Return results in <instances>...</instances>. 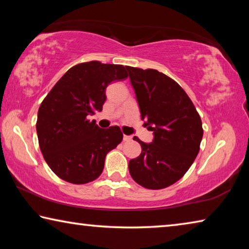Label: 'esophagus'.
Here are the masks:
<instances>
[{
	"label": "esophagus",
	"instance_id": "1",
	"mask_svg": "<svg viewBox=\"0 0 249 249\" xmlns=\"http://www.w3.org/2000/svg\"><path fill=\"white\" fill-rule=\"evenodd\" d=\"M123 141H124V142L132 141V136H128V135H124V136H123Z\"/></svg>",
	"mask_w": 249,
	"mask_h": 249
}]
</instances>
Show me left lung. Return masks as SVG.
Returning a JSON list of instances; mask_svg holds the SVG:
<instances>
[{"instance_id":"left-lung-1","label":"left lung","mask_w":249,"mask_h":249,"mask_svg":"<svg viewBox=\"0 0 249 249\" xmlns=\"http://www.w3.org/2000/svg\"><path fill=\"white\" fill-rule=\"evenodd\" d=\"M126 69L144 126L154 132L149 144L134 137L142 153L129 160V174L144 188H167L182 178L199 154L203 136L201 117L175 80L155 69Z\"/></svg>"}]
</instances>
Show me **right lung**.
Here are the masks:
<instances>
[{"label": "right lung", "mask_w": 249, "mask_h": 249, "mask_svg": "<svg viewBox=\"0 0 249 249\" xmlns=\"http://www.w3.org/2000/svg\"><path fill=\"white\" fill-rule=\"evenodd\" d=\"M128 77L122 65L89 61L70 68L41 102L36 130L44 159L67 182L99 178L109 150L123 140L119 126L100 128L87 119L102 111L111 82Z\"/></svg>", "instance_id": "obj_1"}]
</instances>
